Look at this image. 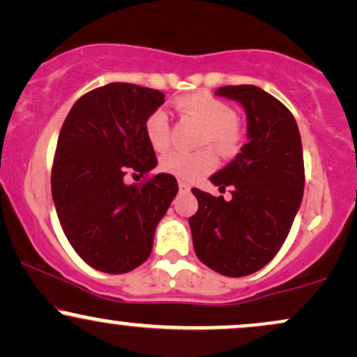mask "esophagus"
Returning <instances> with one entry per match:
<instances>
[{"instance_id": "1", "label": "esophagus", "mask_w": 357, "mask_h": 357, "mask_svg": "<svg viewBox=\"0 0 357 357\" xmlns=\"http://www.w3.org/2000/svg\"><path fill=\"white\" fill-rule=\"evenodd\" d=\"M191 190V186L188 183H183V181H179V192H188Z\"/></svg>"}]
</instances>
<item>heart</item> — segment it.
<instances>
[{
    "instance_id": "heart-1",
    "label": "heart",
    "mask_w": 357,
    "mask_h": 357,
    "mask_svg": "<svg viewBox=\"0 0 357 357\" xmlns=\"http://www.w3.org/2000/svg\"><path fill=\"white\" fill-rule=\"evenodd\" d=\"M174 105L181 116L203 127L199 144H211L221 155L227 158L238 153L243 136L238 126V114L231 104L211 96L210 92H196L176 99ZM144 134L155 153L167 151L171 144V124L166 110L155 109L146 117ZM215 166L216 154L210 147L195 153L171 151L161 159V169L165 173L184 181H191L210 173Z\"/></svg>"
}]
</instances>
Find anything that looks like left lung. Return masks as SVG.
I'll use <instances>...</instances> for the list:
<instances>
[{
	"mask_svg": "<svg viewBox=\"0 0 357 357\" xmlns=\"http://www.w3.org/2000/svg\"><path fill=\"white\" fill-rule=\"evenodd\" d=\"M216 96L238 100L248 117V142L211 183L231 188V199L198 188L190 218L192 247L204 265L245 277L268 264L292 228L304 195L302 141L292 112L255 85H227Z\"/></svg>",
	"mask_w": 357,
	"mask_h": 357,
	"instance_id": "obj_1",
	"label": "left lung"
}]
</instances>
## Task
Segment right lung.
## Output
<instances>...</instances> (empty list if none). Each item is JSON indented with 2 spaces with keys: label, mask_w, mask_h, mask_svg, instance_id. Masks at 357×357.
<instances>
[{
  "label": "right lung",
  "mask_w": 357,
  "mask_h": 357,
  "mask_svg": "<svg viewBox=\"0 0 357 357\" xmlns=\"http://www.w3.org/2000/svg\"><path fill=\"white\" fill-rule=\"evenodd\" d=\"M165 93L114 82L82 96L61 126L52 196L65 236L90 267L126 273L151 255L154 230L178 195L174 176H147L158 165L144 121ZM127 172L146 175L139 187Z\"/></svg>",
  "instance_id": "obj_1"
}]
</instances>
